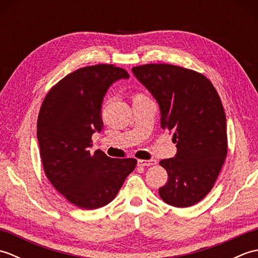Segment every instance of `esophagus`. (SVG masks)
<instances>
[{
	"label": "esophagus",
	"mask_w": 258,
	"mask_h": 258,
	"mask_svg": "<svg viewBox=\"0 0 258 258\" xmlns=\"http://www.w3.org/2000/svg\"><path fill=\"white\" fill-rule=\"evenodd\" d=\"M139 166H151V165H155L156 161L155 160H150V161H145V160H139L138 161Z\"/></svg>",
	"instance_id": "esophagus-1"
}]
</instances>
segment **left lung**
Wrapping results in <instances>:
<instances>
[{"label": "left lung", "mask_w": 258, "mask_h": 258, "mask_svg": "<svg viewBox=\"0 0 258 258\" xmlns=\"http://www.w3.org/2000/svg\"><path fill=\"white\" fill-rule=\"evenodd\" d=\"M132 72L155 98L162 128L173 133L176 143V155L160 162L168 179L158 194L168 205H194L213 188L227 154L221 98L211 81L195 71L146 64Z\"/></svg>", "instance_id": "1"}]
</instances>
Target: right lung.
<instances>
[{
  "instance_id": "obj_1",
  "label": "right lung",
  "mask_w": 258,
  "mask_h": 258,
  "mask_svg": "<svg viewBox=\"0 0 258 258\" xmlns=\"http://www.w3.org/2000/svg\"><path fill=\"white\" fill-rule=\"evenodd\" d=\"M124 69L98 64L76 70L47 93L37 119V140L46 177L65 199L84 210L111 203L135 158L90 152L92 135L103 128L102 103L114 82L128 79Z\"/></svg>"
}]
</instances>
